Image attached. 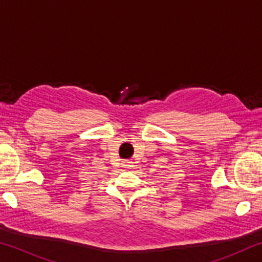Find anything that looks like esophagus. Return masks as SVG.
I'll use <instances>...</instances> for the list:
<instances>
[{
    "label": "esophagus",
    "instance_id": "34e87169",
    "mask_svg": "<svg viewBox=\"0 0 262 262\" xmlns=\"http://www.w3.org/2000/svg\"><path fill=\"white\" fill-rule=\"evenodd\" d=\"M122 165L123 167H127V168H134V162L133 161H123L122 162Z\"/></svg>",
    "mask_w": 262,
    "mask_h": 262
}]
</instances>
